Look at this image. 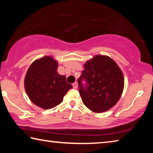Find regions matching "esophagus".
<instances>
[{
	"label": "esophagus",
	"instance_id": "obj_1",
	"mask_svg": "<svg viewBox=\"0 0 153 153\" xmlns=\"http://www.w3.org/2000/svg\"><path fill=\"white\" fill-rule=\"evenodd\" d=\"M73 87H74V88H75V89L77 88V82H74V83Z\"/></svg>",
	"mask_w": 153,
	"mask_h": 153
}]
</instances>
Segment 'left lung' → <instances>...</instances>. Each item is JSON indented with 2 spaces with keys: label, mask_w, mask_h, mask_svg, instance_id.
<instances>
[{
  "label": "left lung",
  "mask_w": 153,
  "mask_h": 153,
  "mask_svg": "<svg viewBox=\"0 0 153 153\" xmlns=\"http://www.w3.org/2000/svg\"><path fill=\"white\" fill-rule=\"evenodd\" d=\"M84 70L77 79L82 102L94 113L109 110L120 100L124 87L123 74L109 56L96 55L84 65ZM87 86L82 84V80Z\"/></svg>",
  "instance_id": "obj_1"
}]
</instances>
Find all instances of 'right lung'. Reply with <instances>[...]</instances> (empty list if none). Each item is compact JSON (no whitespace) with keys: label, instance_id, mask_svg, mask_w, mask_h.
Wrapping results in <instances>:
<instances>
[{"label":"right lung","instance_id":"obj_1","mask_svg":"<svg viewBox=\"0 0 153 153\" xmlns=\"http://www.w3.org/2000/svg\"><path fill=\"white\" fill-rule=\"evenodd\" d=\"M58 62L51 56L36 59L30 66L24 79V87L33 104L50 109L60 104L72 85L66 77L58 74Z\"/></svg>","mask_w":153,"mask_h":153}]
</instances>
